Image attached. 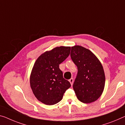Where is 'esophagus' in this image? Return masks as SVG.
I'll use <instances>...</instances> for the list:
<instances>
[{"label":"esophagus","mask_w":125,"mask_h":125,"mask_svg":"<svg viewBox=\"0 0 125 125\" xmlns=\"http://www.w3.org/2000/svg\"><path fill=\"white\" fill-rule=\"evenodd\" d=\"M69 82L70 83V84H71V85H73V82H74V79H73V78H71V79H69Z\"/></svg>","instance_id":"esophagus-1"}]
</instances>
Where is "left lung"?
I'll return each instance as SVG.
<instances>
[{
	"label": "left lung",
	"mask_w": 125,
	"mask_h": 125,
	"mask_svg": "<svg viewBox=\"0 0 125 125\" xmlns=\"http://www.w3.org/2000/svg\"><path fill=\"white\" fill-rule=\"evenodd\" d=\"M70 56L78 68L73 89L78 99L84 103L101 97L105 85V74L100 61L91 51L81 46L72 47Z\"/></svg>",
	"instance_id": "1"
}]
</instances>
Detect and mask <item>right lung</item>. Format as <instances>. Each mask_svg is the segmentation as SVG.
I'll use <instances>...</instances> for the list:
<instances>
[{
  "instance_id": "right-lung-1",
  "label": "right lung",
  "mask_w": 125,
  "mask_h": 125,
  "mask_svg": "<svg viewBox=\"0 0 125 125\" xmlns=\"http://www.w3.org/2000/svg\"><path fill=\"white\" fill-rule=\"evenodd\" d=\"M71 47L60 46L47 51L38 57L30 75V86L38 101L46 105L56 104L71 87L63 78L59 64L69 56Z\"/></svg>"
}]
</instances>
